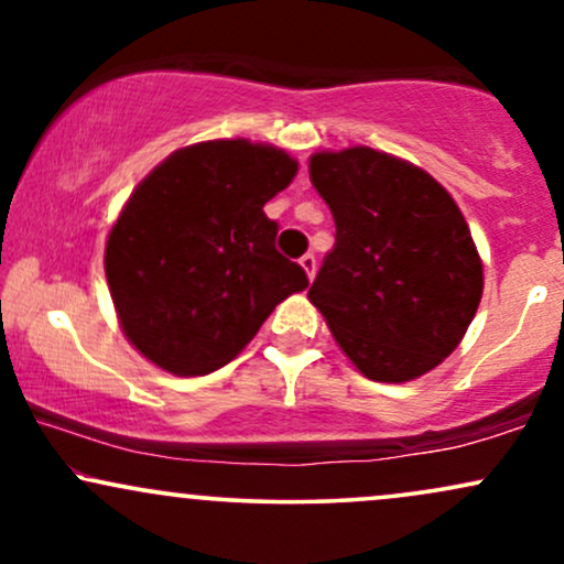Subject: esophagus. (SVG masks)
I'll use <instances>...</instances> for the list:
<instances>
[{
    "mask_svg": "<svg viewBox=\"0 0 564 564\" xmlns=\"http://www.w3.org/2000/svg\"><path fill=\"white\" fill-rule=\"evenodd\" d=\"M300 264H302V270H304V273H307L310 281H313V275H315V268H318V260H315V254H304L302 260H300Z\"/></svg>",
    "mask_w": 564,
    "mask_h": 564,
    "instance_id": "obj_1",
    "label": "esophagus"
}]
</instances>
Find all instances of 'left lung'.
Returning <instances> with one entry per match:
<instances>
[{
    "label": "left lung",
    "mask_w": 564,
    "mask_h": 564,
    "mask_svg": "<svg viewBox=\"0 0 564 564\" xmlns=\"http://www.w3.org/2000/svg\"><path fill=\"white\" fill-rule=\"evenodd\" d=\"M310 180L336 225L310 302L364 377L432 371L482 296V262L456 200L419 166L364 145L315 153Z\"/></svg>",
    "instance_id": "8db88e82"
}]
</instances>
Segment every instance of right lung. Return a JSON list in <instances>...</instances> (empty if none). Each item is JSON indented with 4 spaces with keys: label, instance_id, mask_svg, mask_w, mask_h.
I'll use <instances>...</instances> for the list:
<instances>
[{
    "label": "right lung",
    "instance_id": "right-lung-1",
    "mask_svg": "<svg viewBox=\"0 0 564 564\" xmlns=\"http://www.w3.org/2000/svg\"><path fill=\"white\" fill-rule=\"evenodd\" d=\"M294 174L281 148L209 140L174 151L134 187L108 232L106 278L127 339L151 364L177 377L217 371L275 304L307 289L264 215Z\"/></svg>",
    "mask_w": 564,
    "mask_h": 564
}]
</instances>
